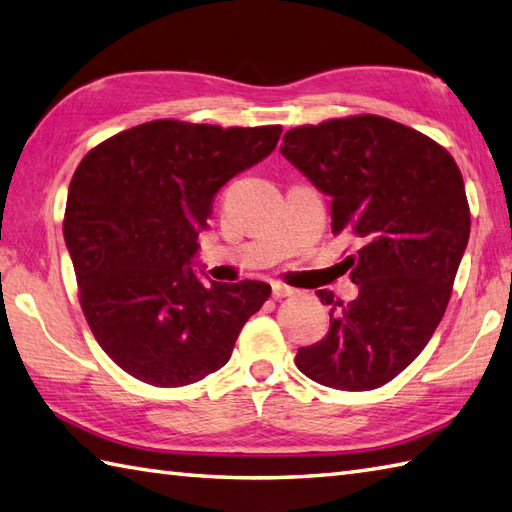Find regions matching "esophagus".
I'll return each mask as SVG.
<instances>
[{"label": "esophagus", "mask_w": 512, "mask_h": 512, "mask_svg": "<svg viewBox=\"0 0 512 512\" xmlns=\"http://www.w3.org/2000/svg\"><path fill=\"white\" fill-rule=\"evenodd\" d=\"M290 295H295V288L284 286V284H273V297L275 299H284V297H290Z\"/></svg>", "instance_id": "1"}]
</instances>
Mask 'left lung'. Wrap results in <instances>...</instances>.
<instances>
[{
  "label": "left lung",
  "instance_id": "8db88e82",
  "mask_svg": "<svg viewBox=\"0 0 512 512\" xmlns=\"http://www.w3.org/2000/svg\"><path fill=\"white\" fill-rule=\"evenodd\" d=\"M281 154L332 198V233L358 244L345 259L358 297L317 292L330 330L295 363L325 387L376 389L424 350L447 310L471 233L462 173L436 140L374 114L290 129Z\"/></svg>",
  "mask_w": 512,
  "mask_h": 512
}]
</instances>
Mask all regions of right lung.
<instances>
[{
  "mask_svg": "<svg viewBox=\"0 0 512 512\" xmlns=\"http://www.w3.org/2000/svg\"><path fill=\"white\" fill-rule=\"evenodd\" d=\"M281 125L151 121L107 138L76 167L63 217L94 339L127 374L182 387L224 367L264 281L204 284L191 264L224 184L277 147Z\"/></svg>",
  "mask_w": 512,
  "mask_h": 512,
  "instance_id": "add662e5",
  "label": "right lung"
}]
</instances>
